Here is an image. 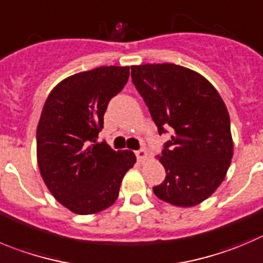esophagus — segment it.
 I'll list each match as a JSON object with an SVG mask.
<instances>
[{"label":"esophagus","mask_w":263,"mask_h":263,"mask_svg":"<svg viewBox=\"0 0 263 263\" xmlns=\"http://www.w3.org/2000/svg\"><path fill=\"white\" fill-rule=\"evenodd\" d=\"M135 154H136V157L139 161H144V159L146 158V156H148V152H146L145 149H140V151L135 152Z\"/></svg>","instance_id":"obj_1"}]
</instances>
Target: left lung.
<instances>
[{
	"label": "left lung",
	"mask_w": 263,
	"mask_h": 263,
	"mask_svg": "<svg viewBox=\"0 0 263 263\" xmlns=\"http://www.w3.org/2000/svg\"><path fill=\"white\" fill-rule=\"evenodd\" d=\"M131 78L158 134L171 132L159 157L166 178L154 195L181 208L202 202L220 185L234 153L219 93L200 73L174 63L132 66Z\"/></svg>",
	"instance_id": "obj_1"
}]
</instances>
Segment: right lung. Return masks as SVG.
I'll return each mask as SVG.
<instances>
[{"label":"right lung","mask_w":263,"mask_h":263,"mask_svg":"<svg viewBox=\"0 0 263 263\" xmlns=\"http://www.w3.org/2000/svg\"><path fill=\"white\" fill-rule=\"evenodd\" d=\"M129 67L102 66L75 73L50 92L37 131V162L46 187L71 212L95 214L115 202L132 152L98 143L110 100L127 84Z\"/></svg>","instance_id":"obj_1"}]
</instances>
